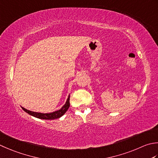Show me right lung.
<instances>
[{
  "label": "right lung",
  "mask_w": 158,
  "mask_h": 158,
  "mask_svg": "<svg viewBox=\"0 0 158 158\" xmlns=\"http://www.w3.org/2000/svg\"><path fill=\"white\" fill-rule=\"evenodd\" d=\"M70 107V96L68 98V99L65 103L64 106L61 108L60 110H59L56 112H51V113H48V114H42V113H38V112H31V111H29L25 108H24L22 107L23 110L28 113L30 115H31L34 117H36L40 119H45V120H53V119H56L60 118L61 116H62L66 112V111L68 110Z\"/></svg>",
  "instance_id": "add662e5"
}]
</instances>
